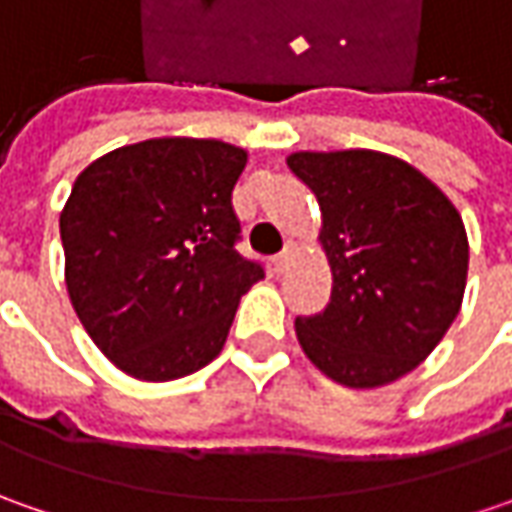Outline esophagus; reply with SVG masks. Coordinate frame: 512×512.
<instances>
[{
  "mask_svg": "<svg viewBox=\"0 0 512 512\" xmlns=\"http://www.w3.org/2000/svg\"><path fill=\"white\" fill-rule=\"evenodd\" d=\"M270 265H273V270H276V273H285L287 265H290V250L285 247L279 256H273V262H270Z\"/></svg>",
  "mask_w": 512,
  "mask_h": 512,
  "instance_id": "esophagus-1",
  "label": "esophagus"
}]
</instances>
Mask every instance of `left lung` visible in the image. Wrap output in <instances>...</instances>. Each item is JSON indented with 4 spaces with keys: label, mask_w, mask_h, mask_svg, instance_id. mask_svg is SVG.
I'll list each match as a JSON object with an SVG mask.
<instances>
[{
    "label": "left lung",
    "mask_w": 512,
    "mask_h": 512,
    "mask_svg": "<svg viewBox=\"0 0 512 512\" xmlns=\"http://www.w3.org/2000/svg\"><path fill=\"white\" fill-rule=\"evenodd\" d=\"M287 168L322 207L330 302L296 316V336L325 376L382 387L422 364L459 316L467 233L424 173L376 150L293 153Z\"/></svg>",
    "instance_id": "obj_1"
}]
</instances>
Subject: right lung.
I'll return each instance as SVG.
<instances>
[{
  "mask_svg": "<svg viewBox=\"0 0 512 512\" xmlns=\"http://www.w3.org/2000/svg\"><path fill=\"white\" fill-rule=\"evenodd\" d=\"M247 153L216 139L110 150L73 182L59 216L70 302L96 347L142 382L182 379L225 347L265 267L236 242L233 187Z\"/></svg>",
  "mask_w": 512,
  "mask_h": 512,
  "instance_id": "right-lung-1",
  "label": "right lung"
}]
</instances>
